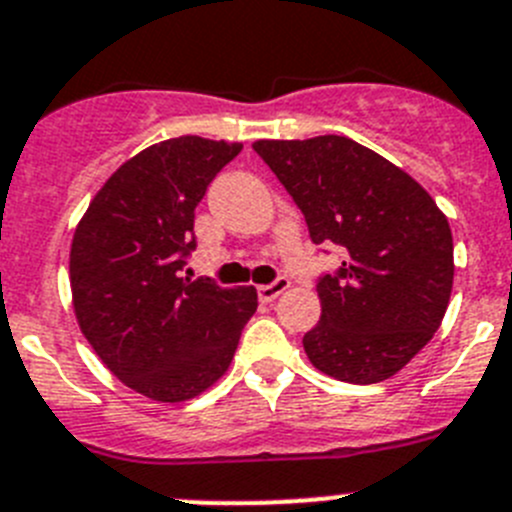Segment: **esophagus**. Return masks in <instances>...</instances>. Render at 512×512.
<instances>
[{"label": "esophagus", "mask_w": 512, "mask_h": 512, "mask_svg": "<svg viewBox=\"0 0 512 512\" xmlns=\"http://www.w3.org/2000/svg\"><path fill=\"white\" fill-rule=\"evenodd\" d=\"M288 285H290V280L285 278V275H278L273 283L260 285V288H257V296H260L262 303H270V301H275V298H278L283 290H288Z\"/></svg>", "instance_id": "obj_1"}]
</instances>
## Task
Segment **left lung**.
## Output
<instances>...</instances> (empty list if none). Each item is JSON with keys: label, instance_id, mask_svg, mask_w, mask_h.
<instances>
[{"label": "left lung", "instance_id": "1", "mask_svg": "<svg viewBox=\"0 0 512 512\" xmlns=\"http://www.w3.org/2000/svg\"><path fill=\"white\" fill-rule=\"evenodd\" d=\"M252 147L301 209L313 245L347 255L316 280L321 319L303 334L311 365L354 385L388 380L426 347L449 306L446 216L408 173L349 137Z\"/></svg>", "mask_w": 512, "mask_h": 512}]
</instances>
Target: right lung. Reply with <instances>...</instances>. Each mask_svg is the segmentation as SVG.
Instances as JSON below:
<instances>
[{
    "mask_svg": "<svg viewBox=\"0 0 512 512\" xmlns=\"http://www.w3.org/2000/svg\"><path fill=\"white\" fill-rule=\"evenodd\" d=\"M239 142L173 137L109 178L73 234L76 319L101 362L160 403L199 395L227 372L255 288L181 278L196 250V206Z\"/></svg>",
    "mask_w": 512,
    "mask_h": 512,
    "instance_id": "obj_1",
    "label": "right lung"
}]
</instances>
